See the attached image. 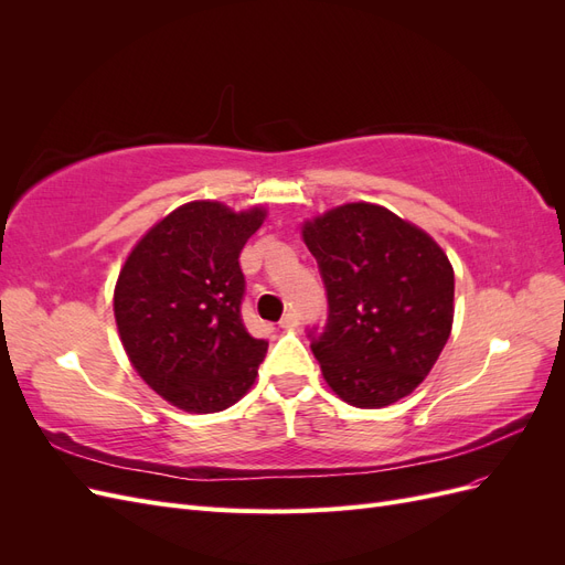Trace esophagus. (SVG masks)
<instances>
[{"instance_id":"esophagus-1","label":"esophagus","mask_w":565,"mask_h":565,"mask_svg":"<svg viewBox=\"0 0 565 565\" xmlns=\"http://www.w3.org/2000/svg\"><path fill=\"white\" fill-rule=\"evenodd\" d=\"M299 324V313L297 311H289L280 318V328H297Z\"/></svg>"}]
</instances>
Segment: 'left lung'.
<instances>
[{"mask_svg":"<svg viewBox=\"0 0 565 565\" xmlns=\"http://www.w3.org/2000/svg\"><path fill=\"white\" fill-rule=\"evenodd\" d=\"M328 320L309 330L322 377L341 401L384 407L413 393L452 328L455 273L429 235L377 204L306 221Z\"/></svg>","mask_w":565,"mask_h":565,"instance_id":"1","label":"left lung"}]
</instances>
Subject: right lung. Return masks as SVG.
<instances>
[{"label": "right lung", "instance_id": "right-lung-1", "mask_svg": "<svg viewBox=\"0 0 565 565\" xmlns=\"http://www.w3.org/2000/svg\"><path fill=\"white\" fill-rule=\"evenodd\" d=\"M262 221V207L235 214L221 202H188L152 226L119 270L113 306L129 361L185 413L241 401L268 351L243 322L237 262Z\"/></svg>", "mask_w": 565, "mask_h": 565}]
</instances>
